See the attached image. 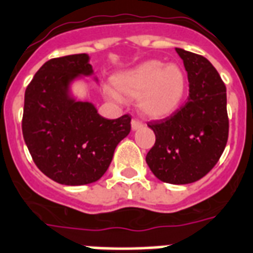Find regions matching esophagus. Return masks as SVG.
<instances>
[{"label":"esophagus","instance_id":"34e87169","mask_svg":"<svg viewBox=\"0 0 253 253\" xmlns=\"http://www.w3.org/2000/svg\"><path fill=\"white\" fill-rule=\"evenodd\" d=\"M142 127H143V123L140 122V121H138V119H132V121H131V128H132V130H139Z\"/></svg>","mask_w":253,"mask_h":253}]
</instances>
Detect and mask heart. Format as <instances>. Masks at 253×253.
<instances>
[{"label": "heart", "mask_w": 253, "mask_h": 253, "mask_svg": "<svg viewBox=\"0 0 253 253\" xmlns=\"http://www.w3.org/2000/svg\"><path fill=\"white\" fill-rule=\"evenodd\" d=\"M115 86L127 96H139L138 107L151 118H165L175 113L186 92V74L178 65L147 61L115 78ZM113 99L118 94L110 91Z\"/></svg>", "instance_id": "b5f03b06"}]
</instances>
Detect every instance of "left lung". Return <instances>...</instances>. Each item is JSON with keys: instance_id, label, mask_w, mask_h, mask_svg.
Here are the masks:
<instances>
[{"instance_id": "1", "label": "left lung", "mask_w": 253, "mask_h": 253, "mask_svg": "<svg viewBox=\"0 0 253 253\" xmlns=\"http://www.w3.org/2000/svg\"><path fill=\"white\" fill-rule=\"evenodd\" d=\"M190 82L186 105L171 117L152 121L155 144L146 162L159 180L188 184L207 175L228 139L227 90L207 58L176 47Z\"/></svg>"}]
</instances>
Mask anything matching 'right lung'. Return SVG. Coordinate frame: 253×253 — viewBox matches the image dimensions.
<instances>
[{
    "mask_svg": "<svg viewBox=\"0 0 253 253\" xmlns=\"http://www.w3.org/2000/svg\"><path fill=\"white\" fill-rule=\"evenodd\" d=\"M92 73L87 54L53 58L37 71L25 91V143L37 167L65 186L101 179L115 147L131 130L128 114L106 119L92 103L70 95L71 82Z\"/></svg>",
    "mask_w": 253,
    "mask_h": 253,
    "instance_id": "add662e5",
    "label": "right lung"
}]
</instances>
